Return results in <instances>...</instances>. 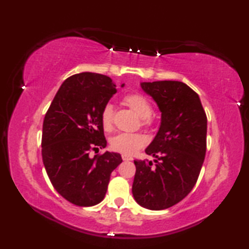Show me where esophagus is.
I'll list each match as a JSON object with an SVG mask.
<instances>
[{
  "label": "esophagus",
  "mask_w": 249,
  "mask_h": 249,
  "mask_svg": "<svg viewBox=\"0 0 249 249\" xmlns=\"http://www.w3.org/2000/svg\"><path fill=\"white\" fill-rule=\"evenodd\" d=\"M122 158H123V160H125V161H128V160H133V157H132V156H129V155H125V154L122 155Z\"/></svg>",
  "instance_id": "obj_1"
}]
</instances>
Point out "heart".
I'll use <instances>...</instances> for the list:
<instances>
[{
    "instance_id": "obj_1",
    "label": "heart",
    "mask_w": 249,
    "mask_h": 249,
    "mask_svg": "<svg viewBox=\"0 0 249 249\" xmlns=\"http://www.w3.org/2000/svg\"><path fill=\"white\" fill-rule=\"evenodd\" d=\"M124 102L141 116L142 125L150 126L153 123L151 112L153 107L144 95L137 92L128 93L124 96ZM101 123L105 130H111L114 124V108L111 103H107L101 111ZM147 142L145 135L140 133H120L109 140L111 148L125 155H132L144 147Z\"/></svg>"
}]
</instances>
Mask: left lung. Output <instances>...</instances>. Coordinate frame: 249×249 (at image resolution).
I'll return each instance as SVG.
<instances>
[{
    "label": "left lung",
    "instance_id": "1",
    "mask_svg": "<svg viewBox=\"0 0 249 249\" xmlns=\"http://www.w3.org/2000/svg\"><path fill=\"white\" fill-rule=\"evenodd\" d=\"M157 103L161 123L146 154L134 160V199L149 210H165L183 200L196 183L206 151L208 119L199 95L180 81L141 83Z\"/></svg>",
    "mask_w": 249,
    "mask_h": 249
}]
</instances>
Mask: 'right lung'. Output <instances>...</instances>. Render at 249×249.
<instances>
[{"instance_id": "1", "label": "right lung", "mask_w": 249, "mask_h": 249, "mask_svg": "<svg viewBox=\"0 0 249 249\" xmlns=\"http://www.w3.org/2000/svg\"><path fill=\"white\" fill-rule=\"evenodd\" d=\"M116 91L112 79L104 74H73L59 88L45 115V169L56 191L74 205L100 203L112 171L123 161L120 154L109 151L90 156L91 150L107 147L101 111Z\"/></svg>"}]
</instances>
